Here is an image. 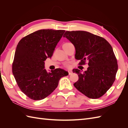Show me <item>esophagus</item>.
I'll return each mask as SVG.
<instances>
[{
  "instance_id": "esophagus-1",
  "label": "esophagus",
  "mask_w": 128,
  "mask_h": 128,
  "mask_svg": "<svg viewBox=\"0 0 128 128\" xmlns=\"http://www.w3.org/2000/svg\"><path fill=\"white\" fill-rule=\"evenodd\" d=\"M68 74H69V75H72V70H69L68 71Z\"/></svg>"
}]
</instances>
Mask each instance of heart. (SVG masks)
<instances>
[{"label": "heart", "mask_w": 128, "mask_h": 128, "mask_svg": "<svg viewBox=\"0 0 128 128\" xmlns=\"http://www.w3.org/2000/svg\"><path fill=\"white\" fill-rule=\"evenodd\" d=\"M65 44H68V43H65ZM66 66H67V67H68V64H66Z\"/></svg>", "instance_id": "1"}]
</instances>
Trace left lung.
Listing matches in <instances>:
<instances>
[{
	"mask_svg": "<svg viewBox=\"0 0 128 128\" xmlns=\"http://www.w3.org/2000/svg\"><path fill=\"white\" fill-rule=\"evenodd\" d=\"M64 37L74 45L79 64L88 61L89 66L84 72L73 69L79 77L74 86L89 98L101 97L113 85L118 69L112 46L104 38L84 31H67Z\"/></svg>",
	"mask_w": 128,
	"mask_h": 128,
	"instance_id": "1",
	"label": "left lung"
}]
</instances>
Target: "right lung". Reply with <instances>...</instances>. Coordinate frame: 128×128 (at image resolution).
<instances>
[{"mask_svg":"<svg viewBox=\"0 0 128 128\" xmlns=\"http://www.w3.org/2000/svg\"><path fill=\"white\" fill-rule=\"evenodd\" d=\"M65 30L42 29L18 42L12 64V72L21 91L30 99L40 100L55 90L60 79L68 75L60 68L48 72L44 61L51 58Z\"/></svg>","mask_w":128,"mask_h":128,"instance_id":"obj_1","label":"right lung"}]
</instances>
